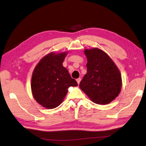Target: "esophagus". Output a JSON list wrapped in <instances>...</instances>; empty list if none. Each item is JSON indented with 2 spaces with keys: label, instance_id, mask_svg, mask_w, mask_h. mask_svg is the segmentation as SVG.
Returning a JSON list of instances; mask_svg holds the SVG:
<instances>
[{
  "label": "esophagus",
  "instance_id": "1",
  "mask_svg": "<svg viewBox=\"0 0 146 146\" xmlns=\"http://www.w3.org/2000/svg\"><path fill=\"white\" fill-rule=\"evenodd\" d=\"M80 80H81V79H80V78H78V79H76V81H77V84H79V83H80Z\"/></svg>",
  "mask_w": 146,
  "mask_h": 146
}]
</instances>
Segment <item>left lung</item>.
Instances as JSON below:
<instances>
[{"label":"left lung","instance_id":"1","mask_svg":"<svg viewBox=\"0 0 146 146\" xmlns=\"http://www.w3.org/2000/svg\"><path fill=\"white\" fill-rule=\"evenodd\" d=\"M87 74L79 87L93 102L106 105L119 94L122 78L116 65L108 54L98 48L85 49Z\"/></svg>","mask_w":146,"mask_h":146}]
</instances>
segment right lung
<instances>
[{"instance_id": "right-lung-1", "label": "right lung", "mask_w": 146, "mask_h": 146, "mask_svg": "<svg viewBox=\"0 0 146 146\" xmlns=\"http://www.w3.org/2000/svg\"><path fill=\"white\" fill-rule=\"evenodd\" d=\"M67 52H51L35 66L32 76L31 89L35 100L47 109H54L62 102L69 87L77 86L62 63Z\"/></svg>"}]
</instances>
